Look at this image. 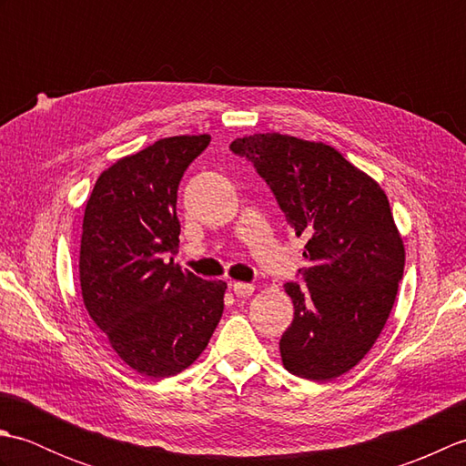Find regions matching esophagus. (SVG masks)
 Returning <instances> with one entry per match:
<instances>
[{
    "label": "esophagus",
    "instance_id": "esophagus-1",
    "mask_svg": "<svg viewBox=\"0 0 466 466\" xmlns=\"http://www.w3.org/2000/svg\"><path fill=\"white\" fill-rule=\"evenodd\" d=\"M232 292L238 296V299H248V296H252V292H254V286L246 284V282H234Z\"/></svg>",
    "mask_w": 466,
    "mask_h": 466
}]
</instances>
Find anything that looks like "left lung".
Masks as SVG:
<instances>
[{
	"label": "left lung",
	"instance_id": "8db88e82",
	"mask_svg": "<svg viewBox=\"0 0 466 466\" xmlns=\"http://www.w3.org/2000/svg\"><path fill=\"white\" fill-rule=\"evenodd\" d=\"M302 238L306 286L289 282L294 320L280 339L284 369L332 380L359 364L379 339L404 270V244L389 198L332 146L289 134L236 137Z\"/></svg>",
	"mask_w": 466,
	"mask_h": 466
}]
</instances>
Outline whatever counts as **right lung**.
I'll use <instances>...</instances> for the list:
<instances>
[{
  "mask_svg": "<svg viewBox=\"0 0 466 466\" xmlns=\"http://www.w3.org/2000/svg\"><path fill=\"white\" fill-rule=\"evenodd\" d=\"M210 136H172L124 156L97 177L86 204L80 286L87 314L132 370L167 379L210 342L226 282L182 272L177 184Z\"/></svg>",
  "mask_w": 466,
  "mask_h": 466,
  "instance_id": "obj_1",
  "label": "right lung"
}]
</instances>
